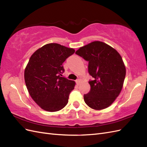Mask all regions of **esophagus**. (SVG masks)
I'll use <instances>...</instances> for the list:
<instances>
[{
  "label": "esophagus",
  "mask_w": 147,
  "mask_h": 147,
  "mask_svg": "<svg viewBox=\"0 0 147 147\" xmlns=\"http://www.w3.org/2000/svg\"><path fill=\"white\" fill-rule=\"evenodd\" d=\"M75 82H76L77 85H79L80 83V82H81V80L80 79H77V80H75Z\"/></svg>",
  "instance_id": "esophagus-1"
}]
</instances>
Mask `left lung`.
<instances>
[{
  "label": "left lung",
  "mask_w": 147,
  "mask_h": 147,
  "mask_svg": "<svg viewBox=\"0 0 147 147\" xmlns=\"http://www.w3.org/2000/svg\"><path fill=\"white\" fill-rule=\"evenodd\" d=\"M76 54L88 61L91 90L84 94L85 103L92 109L107 108L119 96L126 76L121 56L110 45L94 41L80 48Z\"/></svg>",
  "instance_id": "obj_1"
}]
</instances>
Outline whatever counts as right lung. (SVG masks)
I'll return each instance as SVG.
<instances>
[{"mask_svg": "<svg viewBox=\"0 0 147 147\" xmlns=\"http://www.w3.org/2000/svg\"><path fill=\"white\" fill-rule=\"evenodd\" d=\"M75 50L58 43H48L30 56L24 70V80L30 96L40 107L57 112L67 104L75 82L67 79L63 63Z\"/></svg>", "mask_w": 147, "mask_h": 147, "instance_id": "add662e5", "label": "right lung"}]
</instances>
